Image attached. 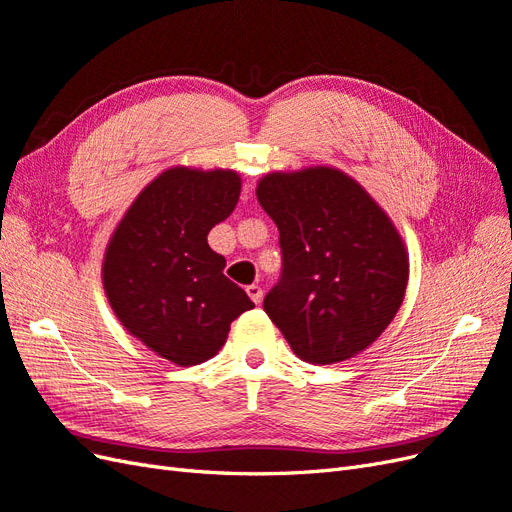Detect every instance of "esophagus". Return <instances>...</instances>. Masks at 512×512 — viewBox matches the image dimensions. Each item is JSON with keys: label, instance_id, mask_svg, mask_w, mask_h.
I'll return each mask as SVG.
<instances>
[{"label": "esophagus", "instance_id": "1", "mask_svg": "<svg viewBox=\"0 0 512 512\" xmlns=\"http://www.w3.org/2000/svg\"><path fill=\"white\" fill-rule=\"evenodd\" d=\"M245 292H247V297H250L256 305L262 301V288H260V286L252 284V286H247V288H245Z\"/></svg>", "mask_w": 512, "mask_h": 512}]
</instances>
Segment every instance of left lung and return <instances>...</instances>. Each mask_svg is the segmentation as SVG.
<instances>
[{
    "label": "left lung",
    "instance_id": "8db88e82",
    "mask_svg": "<svg viewBox=\"0 0 512 512\" xmlns=\"http://www.w3.org/2000/svg\"><path fill=\"white\" fill-rule=\"evenodd\" d=\"M256 196L280 230L284 265L262 307L292 352L331 365L374 344L404 301L410 271L389 215L331 166L269 173Z\"/></svg>",
    "mask_w": 512,
    "mask_h": 512
}]
</instances>
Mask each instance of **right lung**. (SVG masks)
<instances>
[{
    "instance_id": "1",
    "label": "right lung",
    "mask_w": 512,
    "mask_h": 512,
    "mask_svg": "<svg viewBox=\"0 0 512 512\" xmlns=\"http://www.w3.org/2000/svg\"><path fill=\"white\" fill-rule=\"evenodd\" d=\"M239 194L235 170L173 166L145 185L106 245L102 284L115 316L175 365L218 354L230 322L254 307L207 243Z\"/></svg>"
}]
</instances>
